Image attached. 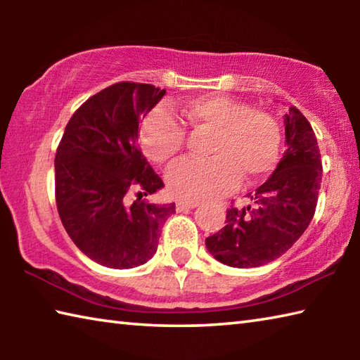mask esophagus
Instances as JSON below:
<instances>
[{
    "instance_id": "1",
    "label": "esophagus",
    "mask_w": 360,
    "mask_h": 360,
    "mask_svg": "<svg viewBox=\"0 0 360 360\" xmlns=\"http://www.w3.org/2000/svg\"><path fill=\"white\" fill-rule=\"evenodd\" d=\"M197 206H198V203H195V202H178V203H176V210L186 211V210L197 208Z\"/></svg>"
}]
</instances>
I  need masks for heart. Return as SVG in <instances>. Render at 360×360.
<instances>
[{
  "label": "heart",
  "mask_w": 360,
  "mask_h": 360,
  "mask_svg": "<svg viewBox=\"0 0 360 360\" xmlns=\"http://www.w3.org/2000/svg\"><path fill=\"white\" fill-rule=\"evenodd\" d=\"M181 112L195 129L212 130L206 160H182L167 173L169 192L182 202H206L240 181L255 182L276 167L281 129L270 114L225 95L188 98ZM141 148L152 162L165 163L184 144V131L165 109H155L141 127Z\"/></svg>",
  "instance_id": "1"
}]
</instances>
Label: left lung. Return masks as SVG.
Instances as JSON below:
<instances>
[{"mask_svg": "<svg viewBox=\"0 0 360 360\" xmlns=\"http://www.w3.org/2000/svg\"><path fill=\"white\" fill-rule=\"evenodd\" d=\"M285 150L275 172L248 193L246 208L227 211L225 227L206 238L216 260L235 268L273 262L300 238L311 222L322 179L318 139L297 108L284 114Z\"/></svg>", "mask_w": 360, "mask_h": 360, "instance_id": "8db88e82", "label": "left lung"}]
</instances>
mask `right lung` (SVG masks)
I'll list each match as a JSON object with an SVG mask.
<instances>
[{"mask_svg":"<svg viewBox=\"0 0 360 360\" xmlns=\"http://www.w3.org/2000/svg\"><path fill=\"white\" fill-rule=\"evenodd\" d=\"M165 94L150 84L109 85L72 114L57 149L60 219L72 243L103 266L146 264L176 212L174 203L127 202L135 188L150 195L163 187L138 148V129Z\"/></svg>","mask_w":360,"mask_h":360,"instance_id":"right-lung-1","label":"right lung"}]
</instances>
